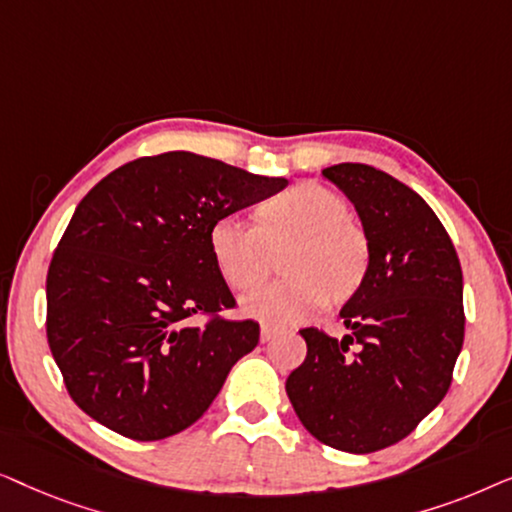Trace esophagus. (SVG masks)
<instances>
[{"instance_id":"esophagus-1","label":"esophagus","mask_w":512,"mask_h":512,"mask_svg":"<svg viewBox=\"0 0 512 512\" xmlns=\"http://www.w3.org/2000/svg\"><path fill=\"white\" fill-rule=\"evenodd\" d=\"M272 338H275V328L261 326V342H270Z\"/></svg>"}]
</instances>
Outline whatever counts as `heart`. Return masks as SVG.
<instances>
[{
    "instance_id": "obj_1",
    "label": "heart",
    "mask_w": 512,
    "mask_h": 512,
    "mask_svg": "<svg viewBox=\"0 0 512 512\" xmlns=\"http://www.w3.org/2000/svg\"><path fill=\"white\" fill-rule=\"evenodd\" d=\"M258 226L223 216L209 230V249L230 289L254 291L282 256V282L242 300V312L270 326H291L321 310L345 305L366 284L370 242L349 219L340 193L314 181L293 186L256 209Z\"/></svg>"
}]
</instances>
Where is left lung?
Wrapping results in <instances>:
<instances>
[{"instance_id":"left-lung-1","label":"left lung","mask_w":512,"mask_h":512,"mask_svg":"<svg viewBox=\"0 0 512 512\" xmlns=\"http://www.w3.org/2000/svg\"><path fill=\"white\" fill-rule=\"evenodd\" d=\"M321 177L359 214L370 270L340 310L347 335L300 331L307 356L286 394L314 438L368 454L415 431L450 389L464 345V277L443 223L410 186L361 163Z\"/></svg>"}]
</instances>
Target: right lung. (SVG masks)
<instances>
[{"label":"right lung","mask_w":512,"mask_h":512,"mask_svg":"<svg viewBox=\"0 0 512 512\" xmlns=\"http://www.w3.org/2000/svg\"><path fill=\"white\" fill-rule=\"evenodd\" d=\"M289 184L191 151L137 158L79 202L46 277V335L69 396L132 440H163L205 415L258 345L209 249L223 216ZM212 313L193 327L188 318Z\"/></svg>","instance_id":"right-lung-1"}]
</instances>
